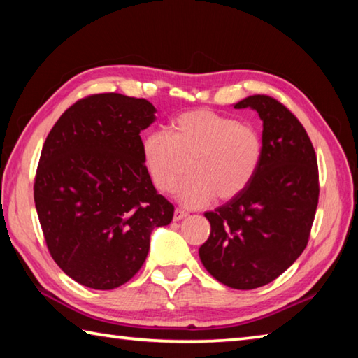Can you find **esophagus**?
Segmentation results:
<instances>
[{
    "label": "esophagus",
    "instance_id": "34e87169",
    "mask_svg": "<svg viewBox=\"0 0 358 358\" xmlns=\"http://www.w3.org/2000/svg\"><path fill=\"white\" fill-rule=\"evenodd\" d=\"M187 215H189V212H185L184 209H176L174 215H173V220L179 222V220H182V218H185Z\"/></svg>",
    "mask_w": 358,
    "mask_h": 358
}]
</instances>
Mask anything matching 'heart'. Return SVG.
Listing matches in <instances>:
<instances>
[{
  "mask_svg": "<svg viewBox=\"0 0 358 358\" xmlns=\"http://www.w3.org/2000/svg\"><path fill=\"white\" fill-rule=\"evenodd\" d=\"M141 154L152 184L163 193L180 185L179 201L203 208L212 199L229 201L247 189L258 171L262 141L252 124L212 110H190L176 116L169 135L154 130L143 138Z\"/></svg>",
  "mask_w": 358,
  "mask_h": 358,
  "instance_id": "heart-1",
  "label": "heart"
}]
</instances>
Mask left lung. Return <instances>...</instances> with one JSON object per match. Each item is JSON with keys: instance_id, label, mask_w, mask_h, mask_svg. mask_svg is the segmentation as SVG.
I'll return each instance as SVG.
<instances>
[{"instance_id": "8db88e82", "label": "left lung", "mask_w": 358, "mask_h": 358, "mask_svg": "<svg viewBox=\"0 0 358 358\" xmlns=\"http://www.w3.org/2000/svg\"><path fill=\"white\" fill-rule=\"evenodd\" d=\"M234 108H253L262 121L258 171L241 195L206 212L209 239L203 266L233 289H256L278 278L306 247L319 199V171L308 134L277 99L256 94Z\"/></svg>"}]
</instances>
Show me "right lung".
<instances>
[{
	"label": "right lung",
	"instance_id": "add662e5",
	"mask_svg": "<svg viewBox=\"0 0 358 358\" xmlns=\"http://www.w3.org/2000/svg\"><path fill=\"white\" fill-rule=\"evenodd\" d=\"M146 99L92 94L62 113L43 143L34 203L50 255L92 289H115L140 271L149 236L174 206L144 166L140 131L155 121Z\"/></svg>",
	"mask_w": 358,
	"mask_h": 358
}]
</instances>
